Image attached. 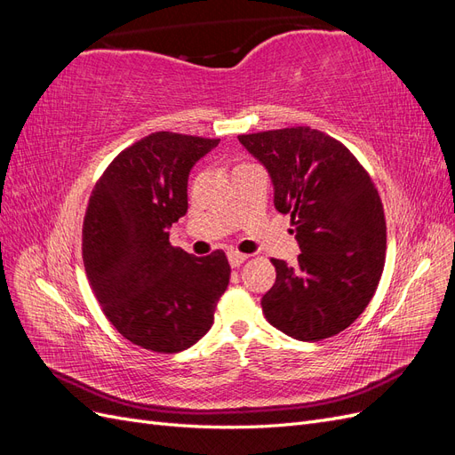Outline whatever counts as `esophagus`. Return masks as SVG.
<instances>
[{
  "label": "esophagus",
  "mask_w": 455,
  "mask_h": 455,
  "mask_svg": "<svg viewBox=\"0 0 455 455\" xmlns=\"http://www.w3.org/2000/svg\"><path fill=\"white\" fill-rule=\"evenodd\" d=\"M246 258H249V256L243 254V252H237V251H229V252H228V259H229L231 267H239Z\"/></svg>",
  "instance_id": "esophagus-1"
}]
</instances>
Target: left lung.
<instances>
[{
    "label": "left lung",
    "mask_w": 455,
    "mask_h": 455,
    "mask_svg": "<svg viewBox=\"0 0 455 455\" xmlns=\"http://www.w3.org/2000/svg\"><path fill=\"white\" fill-rule=\"evenodd\" d=\"M264 163L275 206L291 214L298 261L271 258L277 279L261 298L266 319L299 341L332 338L374 296L387 249L383 204L370 174L332 136L311 127L239 134Z\"/></svg>",
    "instance_id": "8db88e82"
}]
</instances>
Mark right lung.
I'll list each match as a JSON object with an SVG mask.
<instances>
[{
    "label": "right lung",
    "mask_w": 455,
    "mask_h": 455,
    "mask_svg": "<svg viewBox=\"0 0 455 455\" xmlns=\"http://www.w3.org/2000/svg\"><path fill=\"white\" fill-rule=\"evenodd\" d=\"M220 139L159 131L125 148L96 180L84 264L106 319L134 346L178 353L214 323L231 267L224 251L191 256L169 241L188 212V174Z\"/></svg>",
    "instance_id": "1"
}]
</instances>
